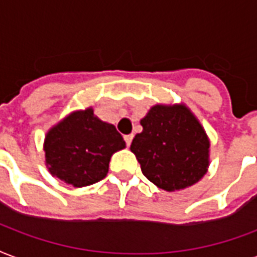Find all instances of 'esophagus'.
Instances as JSON below:
<instances>
[{
	"label": "esophagus",
	"mask_w": 257,
	"mask_h": 257,
	"mask_svg": "<svg viewBox=\"0 0 257 257\" xmlns=\"http://www.w3.org/2000/svg\"><path fill=\"white\" fill-rule=\"evenodd\" d=\"M123 139H125V143H126V146H131V143H132V139H134V135H125L123 136Z\"/></svg>",
	"instance_id": "esophagus-1"
}]
</instances>
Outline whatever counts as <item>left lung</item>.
<instances>
[{
  "mask_svg": "<svg viewBox=\"0 0 257 257\" xmlns=\"http://www.w3.org/2000/svg\"><path fill=\"white\" fill-rule=\"evenodd\" d=\"M140 123L143 132L135 136L131 151L158 188L185 189L206 174L210 142L189 109L157 104Z\"/></svg>",
  "mask_w": 257,
  "mask_h": 257,
  "instance_id": "8db88e82",
  "label": "left lung"
}]
</instances>
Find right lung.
<instances>
[{
	"label": "right lung",
	"instance_id": "add662e5",
	"mask_svg": "<svg viewBox=\"0 0 257 257\" xmlns=\"http://www.w3.org/2000/svg\"><path fill=\"white\" fill-rule=\"evenodd\" d=\"M125 147L114 125L95 117L92 109L76 111L51 128L45 139L46 165L54 177L73 187L103 180L110 158Z\"/></svg>",
	"mask_w": 257,
	"mask_h": 257
}]
</instances>
